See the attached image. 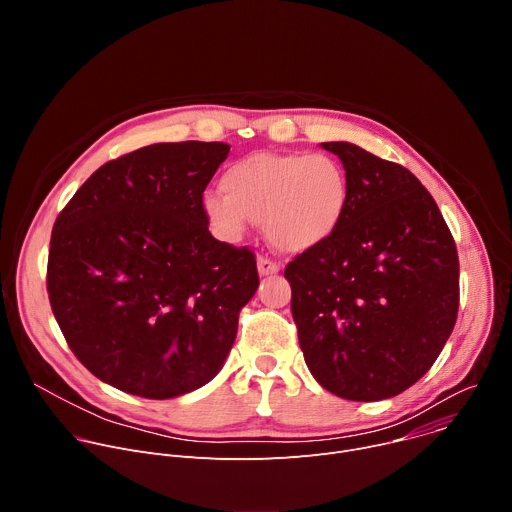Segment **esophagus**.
I'll list each match as a JSON object with an SVG mask.
<instances>
[{"instance_id":"34e87169","label":"esophagus","mask_w":512,"mask_h":512,"mask_svg":"<svg viewBox=\"0 0 512 512\" xmlns=\"http://www.w3.org/2000/svg\"><path fill=\"white\" fill-rule=\"evenodd\" d=\"M257 271L261 277H267V275H275L279 273V265L275 261H269L265 257H259L257 259Z\"/></svg>"}]
</instances>
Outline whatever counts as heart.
Wrapping results in <instances>:
<instances>
[{
	"label": "heart",
	"mask_w": 512,
	"mask_h": 512,
	"mask_svg": "<svg viewBox=\"0 0 512 512\" xmlns=\"http://www.w3.org/2000/svg\"><path fill=\"white\" fill-rule=\"evenodd\" d=\"M226 192H208L202 208L223 241H239L249 223H263L267 241L291 255L326 245L342 227L350 202L348 174L330 154L259 152L221 176Z\"/></svg>",
	"instance_id": "heart-1"
}]
</instances>
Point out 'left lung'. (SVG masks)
<instances>
[{
	"instance_id": "1",
	"label": "left lung",
	"mask_w": 512,
	"mask_h": 512,
	"mask_svg": "<svg viewBox=\"0 0 512 512\" xmlns=\"http://www.w3.org/2000/svg\"><path fill=\"white\" fill-rule=\"evenodd\" d=\"M350 202L338 233L285 267L291 314L314 379L348 401L417 383L448 342L460 302L456 243L423 184L348 141Z\"/></svg>"
}]
</instances>
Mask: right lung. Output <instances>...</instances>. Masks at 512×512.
Masks as SVG:
<instances>
[{
	"label": "right lung",
	"instance_id": "1",
	"mask_svg": "<svg viewBox=\"0 0 512 512\" xmlns=\"http://www.w3.org/2000/svg\"><path fill=\"white\" fill-rule=\"evenodd\" d=\"M229 152L218 141L145 145L101 166L58 214L50 306L103 383L172 399L223 369L259 287L253 253L216 241L202 208Z\"/></svg>",
	"mask_w": 512,
	"mask_h": 512
}]
</instances>
